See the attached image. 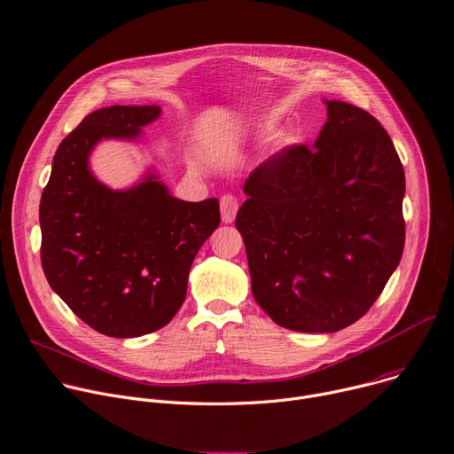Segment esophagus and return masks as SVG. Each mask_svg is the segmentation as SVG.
I'll return each instance as SVG.
<instances>
[{"label":"esophagus","instance_id":"obj_1","mask_svg":"<svg viewBox=\"0 0 454 454\" xmlns=\"http://www.w3.org/2000/svg\"><path fill=\"white\" fill-rule=\"evenodd\" d=\"M237 209H239V200L233 195H224L221 199V219H223V223H226V224L233 223V219L237 215Z\"/></svg>","mask_w":454,"mask_h":454}]
</instances>
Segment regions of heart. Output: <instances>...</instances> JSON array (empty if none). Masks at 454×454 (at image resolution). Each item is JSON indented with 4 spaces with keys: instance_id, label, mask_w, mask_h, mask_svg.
<instances>
[{
    "instance_id": "heart-1",
    "label": "heart",
    "mask_w": 454,
    "mask_h": 454,
    "mask_svg": "<svg viewBox=\"0 0 454 454\" xmlns=\"http://www.w3.org/2000/svg\"><path fill=\"white\" fill-rule=\"evenodd\" d=\"M266 133H268V129H261V135H266ZM294 144H295V135H294V133H283V135H279L278 140H276V149H278V151H283V149L292 147Z\"/></svg>"
}]
</instances>
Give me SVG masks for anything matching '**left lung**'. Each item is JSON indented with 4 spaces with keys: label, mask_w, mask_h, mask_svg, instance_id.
I'll return each instance as SVG.
<instances>
[{
    "label": "left lung",
    "mask_w": 454,
    "mask_h": 454,
    "mask_svg": "<svg viewBox=\"0 0 454 454\" xmlns=\"http://www.w3.org/2000/svg\"><path fill=\"white\" fill-rule=\"evenodd\" d=\"M325 106L314 147L292 145L257 166L235 219L257 305L279 326L310 334L364 316L405 245L395 144L367 111Z\"/></svg>",
    "instance_id": "1"
}]
</instances>
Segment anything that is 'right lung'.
<instances>
[{
  "label": "right lung",
  "mask_w": 454,
  "mask_h": 454,
  "mask_svg": "<svg viewBox=\"0 0 454 454\" xmlns=\"http://www.w3.org/2000/svg\"><path fill=\"white\" fill-rule=\"evenodd\" d=\"M159 106L87 114L58 145L42 193V266L51 288L90 328L138 338L183 307L192 262L221 223L219 200L175 199L155 171L111 190L89 168L102 140H138Z\"/></svg>",
  "instance_id": "add662e5"
}]
</instances>
